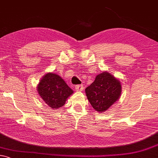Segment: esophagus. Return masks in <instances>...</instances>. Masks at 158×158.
<instances>
[{
  "instance_id": "1",
  "label": "esophagus",
  "mask_w": 158,
  "mask_h": 158,
  "mask_svg": "<svg viewBox=\"0 0 158 158\" xmlns=\"http://www.w3.org/2000/svg\"><path fill=\"white\" fill-rule=\"evenodd\" d=\"M75 89H76V91H83V89H84V86H83V85H76V86H75Z\"/></svg>"
}]
</instances>
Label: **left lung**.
I'll list each match as a JSON object with an SVG mask.
<instances>
[{
    "label": "left lung",
    "mask_w": 158,
    "mask_h": 158,
    "mask_svg": "<svg viewBox=\"0 0 158 158\" xmlns=\"http://www.w3.org/2000/svg\"><path fill=\"white\" fill-rule=\"evenodd\" d=\"M85 93L93 108L102 113L119 100L122 84L112 74L104 71L97 74L94 81L85 89Z\"/></svg>",
    "instance_id": "1"
}]
</instances>
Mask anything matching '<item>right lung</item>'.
Masks as SVG:
<instances>
[{
  "label": "right lung",
  "instance_id": "add662e5",
  "mask_svg": "<svg viewBox=\"0 0 158 158\" xmlns=\"http://www.w3.org/2000/svg\"><path fill=\"white\" fill-rule=\"evenodd\" d=\"M36 88L41 99L54 110L63 106L67 98L74 93L60 76L52 72L45 74Z\"/></svg>",
  "mask_w": 158,
  "mask_h": 158
}]
</instances>
